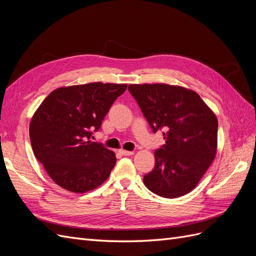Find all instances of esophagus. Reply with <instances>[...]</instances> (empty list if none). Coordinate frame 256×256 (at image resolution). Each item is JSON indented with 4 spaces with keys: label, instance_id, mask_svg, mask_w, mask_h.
Instances as JSON below:
<instances>
[{
    "label": "esophagus",
    "instance_id": "34e87169",
    "mask_svg": "<svg viewBox=\"0 0 256 256\" xmlns=\"http://www.w3.org/2000/svg\"><path fill=\"white\" fill-rule=\"evenodd\" d=\"M119 152L122 154V156H132L134 152H128V150H124V149H120Z\"/></svg>",
    "mask_w": 256,
    "mask_h": 256
}]
</instances>
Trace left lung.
Segmentation results:
<instances>
[{"label":"left lung","instance_id":"8db88e82","mask_svg":"<svg viewBox=\"0 0 256 256\" xmlns=\"http://www.w3.org/2000/svg\"><path fill=\"white\" fill-rule=\"evenodd\" d=\"M128 90L154 132L164 130L166 144L154 152V168L144 176V184L163 198L190 192L215 158L216 116L196 92L185 88L130 84Z\"/></svg>","mask_w":256,"mask_h":256}]
</instances>
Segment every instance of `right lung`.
<instances>
[{"instance_id": "add662e5", "label": "right lung", "mask_w": 256, "mask_h": 256, "mask_svg": "<svg viewBox=\"0 0 256 256\" xmlns=\"http://www.w3.org/2000/svg\"><path fill=\"white\" fill-rule=\"evenodd\" d=\"M126 88L102 82L60 88L38 108L29 128L32 150L58 186L83 194L109 178L116 154L90 136Z\"/></svg>"}]
</instances>
